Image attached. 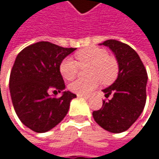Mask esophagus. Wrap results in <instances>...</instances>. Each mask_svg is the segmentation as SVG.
Listing matches in <instances>:
<instances>
[{
    "instance_id": "34e87169",
    "label": "esophagus",
    "mask_w": 159,
    "mask_h": 159,
    "mask_svg": "<svg viewBox=\"0 0 159 159\" xmlns=\"http://www.w3.org/2000/svg\"><path fill=\"white\" fill-rule=\"evenodd\" d=\"M78 98H89V96L86 95H77Z\"/></svg>"
}]
</instances>
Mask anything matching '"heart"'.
<instances>
[{"label": "heart", "instance_id": "heart-1", "mask_svg": "<svg viewBox=\"0 0 159 159\" xmlns=\"http://www.w3.org/2000/svg\"><path fill=\"white\" fill-rule=\"evenodd\" d=\"M77 62L65 58L60 64V72L65 80L74 79L78 72V65H89L86 79H77L70 84L69 88L77 95H88L96 89L100 82L104 84L113 83L119 74V64L115 58L109 56L104 48L88 47L75 54Z\"/></svg>", "mask_w": 159, "mask_h": 159}]
</instances>
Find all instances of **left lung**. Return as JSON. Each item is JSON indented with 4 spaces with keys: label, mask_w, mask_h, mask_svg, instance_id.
<instances>
[{
    "label": "left lung",
    "mask_w": 159,
    "mask_h": 159,
    "mask_svg": "<svg viewBox=\"0 0 159 159\" xmlns=\"http://www.w3.org/2000/svg\"><path fill=\"white\" fill-rule=\"evenodd\" d=\"M109 47L119 64L115 82L103 89L105 97L100 110L93 111L96 122L108 132L120 134L128 130L143 112L146 101L147 73L136 51L115 39L99 44Z\"/></svg>",
    "instance_id": "obj_1"
}]
</instances>
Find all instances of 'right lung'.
Returning a JSON list of instances; mask_svg holds the SVG:
<instances>
[{
	"label": "right lung",
	"mask_w": 159,
	"mask_h": 159,
	"mask_svg": "<svg viewBox=\"0 0 159 159\" xmlns=\"http://www.w3.org/2000/svg\"><path fill=\"white\" fill-rule=\"evenodd\" d=\"M75 48H62L48 41L32 44L19 52L11 71L9 87L14 109L24 125L46 133L66 116L76 95L64 91L60 64ZM62 93L59 99L49 95Z\"/></svg>",
	"instance_id": "obj_1"
}]
</instances>
